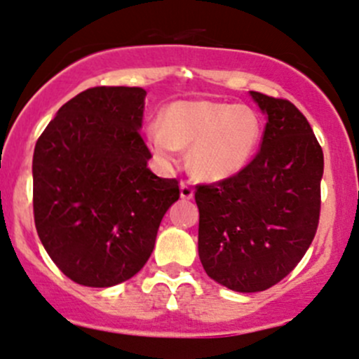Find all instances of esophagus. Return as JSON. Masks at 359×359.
<instances>
[{"label": "esophagus", "instance_id": "esophagus-1", "mask_svg": "<svg viewBox=\"0 0 359 359\" xmlns=\"http://www.w3.org/2000/svg\"><path fill=\"white\" fill-rule=\"evenodd\" d=\"M194 196V191L189 182H180V198L182 200H191Z\"/></svg>", "mask_w": 359, "mask_h": 359}]
</instances>
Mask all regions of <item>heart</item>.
I'll return each instance as SVG.
<instances>
[{
    "label": "heart",
    "mask_w": 359,
    "mask_h": 359,
    "mask_svg": "<svg viewBox=\"0 0 359 359\" xmlns=\"http://www.w3.org/2000/svg\"><path fill=\"white\" fill-rule=\"evenodd\" d=\"M262 123L248 106L215 100H177L161 116V126L147 130V144L163 165L179 161L191 147V170L208 182L243 170L259 146Z\"/></svg>",
    "instance_id": "obj_1"
}]
</instances>
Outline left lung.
<instances>
[{
	"label": "left lung",
	"instance_id": "left-lung-1",
	"mask_svg": "<svg viewBox=\"0 0 359 359\" xmlns=\"http://www.w3.org/2000/svg\"><path fill=\"white\" fill-rule=\"evenodd\" d=\"M266 112L260 149L243 170L194 193L198 252L206 274L234 292L280 283L313 243L320 222L323 151L290 100L250 92Z\"/></svg>",
	"mask_w": 359,
	"mask_h": 359
}]
</instances>
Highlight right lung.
I'll list each match as a JSON object with an SVG mask.
<instances>
[{"mask_svg":"<svg viewBox=\"0 0 359 359\" xmlns=\"http://www.w3.org/2000/svg\"><path fill=\"white\" fill-rule=\"evenodd\" d=\"M146 90L95 86L64 104L32 156V206L50 259L78 285L106 288L151 257L179 180L147 168Z\"/></svg>","mask_w":359,"mask_h":359,"instance_id":"1","label":"right lung"}]
</instances>
